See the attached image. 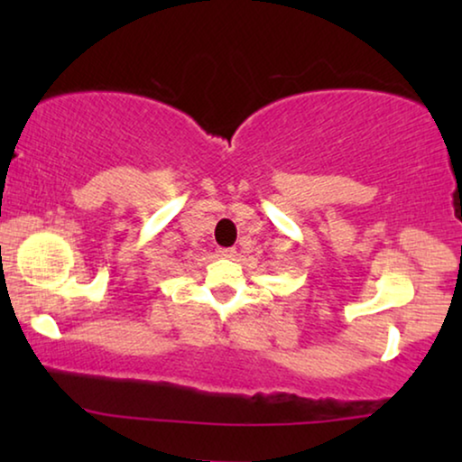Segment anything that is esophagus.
<instances>
[{
	"mask_svg": "<svg viewBox=\"0 0 462 462\" xmlns=\"http://www.w3.org/2000/svg\"><path fill=\"white\" fill-rule=\"evenodd\" d=\"M218 254L223 258H231V261H236L237 250L236 248H218Z\"/></svg>",
	"mask_w": 462,
	"mask_h": 462,
	"instance_id": "obj_1",
	"label": "esophagus"
}]
</instances>
